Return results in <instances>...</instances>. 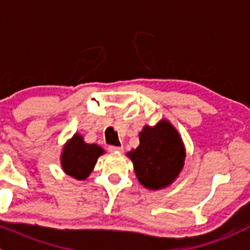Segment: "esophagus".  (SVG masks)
Returning <instances> with one entry per match:
<instances>
[{"label": "esophagus", "instance_id": "esophagus-1", "mask_svg": "<svg viewBox=\"0 0 250 250\" xmlns=\"http://www.w3.org/2000/svg\"><path fill=\"white\" fill-rule=\"evenodd\" d=\"M109 152H123V147H116V146H108Z\"/></svg>", "mask_w": 250, "mask_h": 250}]
</instances>
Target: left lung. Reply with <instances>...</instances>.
I'll list each match as a JSON object with an SVG mask.
<instances>
[{
    "mask_svg": "<svg viewBox=\"0 0 250 250\" xmlns=\"http://www.w3.org/2000/svg\"><path fill=\"white\" fill-rule=\"evenodd\" d=\"M133 162L139 183L148 189L169 186L184 166L186 149L177 129L168 121L146 125L139 133V146L127 153Z\"/></svg>",
    "mask_w": 250,
    "mask_h": 250,
    "instance_id": "obj_1",
    "label": "left lung"
}]
</instances>
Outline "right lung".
<instances>
[{
    "instance_id": "obj_1",
    "label": "right lung",
    "mask_w": 250,
    "mask_h": 250,
    "mask_svg": "<svg viewBox=\"0 0 250 250\" xmlns=\"http://www.w3.org/2000/svg\"><path fill=\"white\" fill-rule=\"evenodd\" d=\"M101 154H103V149L100 146L87 145L80 134H75L64 146L61 163L67 174L78 181H83L91 174Z\"/></svg>"
}]
</instances>
